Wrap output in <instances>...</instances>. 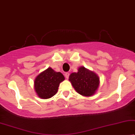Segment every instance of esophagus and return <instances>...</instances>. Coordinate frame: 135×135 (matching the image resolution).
Here are the masks:
<instances>
[{"label":"esophagus","instance_id":"1","mask_svg":"<svg viewBox=\"0 0 135 135\" xmlns=\"http://www.w3.org/2000/svg\"><path fill=\"white\" fill-rule=\"evenodd\" d=\"M69 75H70V73H69V72H67V73H65V77H66V79H68V78H69Z\"/></svg>","mask_w":135,"mask_h":135}]
</instances>
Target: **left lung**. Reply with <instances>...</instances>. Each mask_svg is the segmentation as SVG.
Returning a JSON list of instances; mask_svg holds the SVG:
<instances>
[{
	"label": "left lung",
	"instance_id": "obj_1",
	"mask_svg": "<svg viewBox=\"0 0 135 135\" xmlns=\"http://www.w3.org/2000/svg\"><path fill=\"white\" fill-rule=\"evenodd\" d=\"M69 81L75 91L85 97H91L96 94L100 83L98 75L84 66L79 67L77 72L71 73Z\"/></svg>",
	"mask_w": 135,
	"mask_h": 135
}]
</instances>
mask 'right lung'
Returning <instances> with one entry per match:
<instances>
[{"label":"right lung","mask_w":135,"mask_h":135,"mask_svg":"<svg viewBox=\"0 0 135 135\" xmlns=\"http://www.w3.org/2000/svg\"><path fill=\"white\" fill-rule=\"evenodd\" d=\"M64 80L62 73L57 72L49 67L36 77L34 81L35 91L39 98L49 99L56 94L59 84Z\"/></svg>","instance_id":"obj_1"}]
</instances>
